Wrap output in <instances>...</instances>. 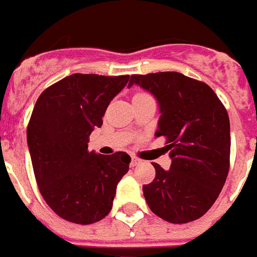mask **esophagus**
<instances>
[{
	"mask_svg": "<svg viewBox=\"0 0 257 257\" xmlns=\"http://www.w3.org/2000/svg\"><path fill=\"white\" fill-rule=\"evenodd\" d=\"M141 163V161L138 159V158H132V162H130V166L134 167V166H137V165H140Z\"/></svg>",
	"mask_w": 257,
	"mask_h": 257,
	"instance_id": "esophagus-1",
	"label": "esophagus"
}]
</instances>
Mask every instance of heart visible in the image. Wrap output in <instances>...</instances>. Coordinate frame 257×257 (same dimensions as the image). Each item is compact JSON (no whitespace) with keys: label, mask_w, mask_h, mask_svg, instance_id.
Segmentation results:
<instances>
[{"label":"heart","mask_w":257,"mask_h":257,"mask_svg":"<svg viewBox=\"0 0 257 257\" xmlns=\"http://www.w3.org/2000/svg\"><path fill=\"white\" fill-rule=\"evenodd\" d=\"M138 95H143V94H138ZM136 96H137V95H136Z\"/></svg>","instance_id":"obj_1"}]
</instances>
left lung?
<instances>
[{
    "instance_id": "left-lung-1",
    "label": "left lung",
    "mask_w": 257,
    "mask_h": 257,
    "mask_svg": "<svg viewBox=\"0 0 257 257\" xmlns=\"http://www.w3.org/2000/svg\"><path fill=\"white\" fill-rule=\"evenodd\" d=\"M149 91L159 103L156 137L166 138L172 166L156 170L144 185L149 209L173 224L190 223L212 207L230 169V119L216 92L177 72L133 74L130 84Z\"/></svg>"
}]
</instances>
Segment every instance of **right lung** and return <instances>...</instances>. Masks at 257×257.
<instances>
[{
    "label": "right lung",
    "instance_id": "obj_1",
    "mask_svg": "<svg viewBox=\"0 0 257 257\" xmlns=\"http://www.w3.org/2000/svg\"><path fill=\"white\" fill-rule=\"evenodd\" d=\"M128 80L130 76L74 73L38 96L27 125V145L38 190L62 219L92 224L112 209L132 158L125 152H90L88 141Z\"/></svg>",
    "mask_w": 257,
    "mask_h": 257
}]
</instances>
